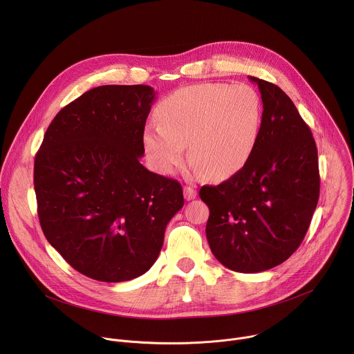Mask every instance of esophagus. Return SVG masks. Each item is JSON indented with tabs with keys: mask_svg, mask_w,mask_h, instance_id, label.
I'll return each instance as SVG.
<instances>
[{
	"mask_svg": "<svg viewBox=\"0 0 354 354\" xmlns=\"http://www.w3.org/2000/svg\"><path fill=\"white\" fill-rule=\"evenodd\" d=\"M196 189H193V187H190V186H185V189H183V196H185V198L186 200H193L194 197H196Z\"/></svg>",
	"mask_w": 354,
	"mask_h": 354,
	"instance_id": "34e87169",
	"label": "esophagus"
}]
</instances>
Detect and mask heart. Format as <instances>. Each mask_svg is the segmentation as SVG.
Here are the masks:
<instances>
[{
  "mask_svg": "<svg viewBox=\"0 0 354 354\" xmlns=\"http://www.w3.org/2000/svg\"><path fill=\"white\" fill-rule=\"evenodd\" d=\"M263 108L246 84H197L176 89L157 106L158 124H148L147 154L164 174L189 160L198 175L224 179L254 156L262 130Z\"/></svg>",
  "mask_w": 354,
  "mask_h": 354,
  "instance_id": "heart-1",
  "label": "heart"
}]
</instances>
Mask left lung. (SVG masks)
<instances>
[{
	"instance_id": "1",
	"label": "left lung",
	"mask_w": 354,
	"mask_h": 354,
	"mask_svg": "<svg viewBox=\"0 0 354 354\" xmlns=\"http://www.w3.org/2000/svg\"><path fill=\"white\" fill-rule=\"evenodd\" d=\"M257 82L263 102L254 156L230 179L203 186L206 235L225 268L258 273L287 261L304 239L319 198L318 151L311 129L277 85Z\"/></svg>"
}]
</instances>
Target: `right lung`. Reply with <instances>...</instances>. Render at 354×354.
I'll list each match as a JSON object with an SVG mask.
<instances>
[{"mask_svg":"<svg viewBox=\"0 0 354 354\" xmlns=\"http://www.w3.org/2000/svg\"><path fill=\"white\" fill-rule=\"evenodd\" d=\"M154 97L148 85L92 88L56 115L36 154L43 234L93 280L144 274L160 255L167 224L183 207L180 183L140 164Z\"/></svg>","mask_w":354,"mask_h":354,"instance_id":"right-lung-1","label":"right lung"}]
</instances>
